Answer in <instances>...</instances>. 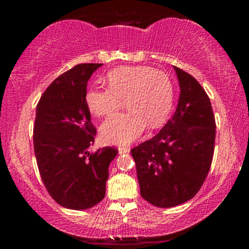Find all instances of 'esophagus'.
I'll return each instance as SVG.
<instances>
[{"instance_id":"1","label":"esophagus","mask_w":249,"mask_h":249,"mask_svg":"<svg viewBox=\"0 0 249 249\" xmlns=\"http://www.w3.org/2000/svg\"><path fill=\"white\" fill-rule=\"evenodd\" d=\"M129 151V148L126 146H119V153L120 154H126Z\"/></svg>"}]
</instances>
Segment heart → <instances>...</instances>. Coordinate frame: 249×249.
I'll list each match as a JSON object with an SVG mask.
<instances>
[{
	"label": "heart",
	"instance_id": "heart-1",
	"mask_svg": "<svg viewBox=\"0 0 249 249\" xmlns=\"http://www.w3.org/2000/svg\"><path fill=\"white\" fill-rule=\"evenodd\" d=\"M108 89L90 88L84 102L95 116L117 111L125 100L129 109L101 126V136L108 144H129L144 132L147 123L157 127L166 120L174 103V84L169 75L147 66L121 67L107 75Z\"/></svg>",
	"mask_w": 249,
	"mask_h": 249
}]
</instances>
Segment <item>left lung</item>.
<instances>
[{"instance_id":"left-lung-1","label":"left lung","mask_w":249,"mask_h":249,"mask_svg":"<svg viewBox=\"0 0 249 249\" xmlns=\"http://www.w3.org/2000/svg\"><path fill=\"white\" fill-rule=\"evenodd\" d=\"M180 86L175 114L151 140L130 150L141 196L158 208H172L195 196L212 163L215 117L201 84L174 67Z\"/></svg>"}]
</instances>
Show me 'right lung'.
Segmentation results:
<instances>
[{
    "instance_id": "right-lung-1",
    "label": "right lung",
    "mask_w": 249,
    "mask_h": 249,
    "mask_svg": "<svg viewBox=\"0 0 249 249\" xmlns=\"http://www.w3.org/2000/svg\"><path fill=\"white\" fill-rule=\"evenodd\" d=\"M102 64H81L62 73L36 107L34 150L41 180L53 199L71 210H87L105 196L108 166L117 149L90 153L96 129L84 102L87 84Z\"/></svg>"
}]
</instances>
